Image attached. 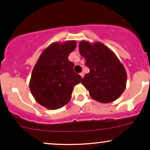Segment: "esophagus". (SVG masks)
Returning <instances> with one entry per match:
<instances>
[{
    "instance_id": "obj_1",
    "label": "esophagus",
    "mask_w": 150,
    "mask_h": 150,
    "mask_svg": "<svg viewBox=\"0 0 150 150\" xmlns=\"http://www.w3.org/2000/svg\"><path fill=\"white\" fill-rule=\"evenodd\" d=\"M80 76H81V77H84V75H85V74H84L83 72H82V73H80Z\"/></svg>"
}]
</instances>
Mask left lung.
<instances>
[{"instance_id": "1", "label": "left lung", "mask_w": 150, "mask_h": 150, "mask_svg": "<svg viewBox=\"0 0 150 150\" xmlns=\"http://www.w3.org/2000/svg\"><path fill=\"white\" fill-rule=\"evenodd\" d=\"M79 50L89 68L81 83L91 97L105 104L116 100L125 89L127 74L116 54L100 42L82 41Z\"/></svg>"}]
</instances>
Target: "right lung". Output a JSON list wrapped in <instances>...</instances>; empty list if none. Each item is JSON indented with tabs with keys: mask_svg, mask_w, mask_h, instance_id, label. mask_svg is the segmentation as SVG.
Returning <instances> with one entry per match:
<instances>
[{
	"mask_svg": "<svg viewBox=\"0 0 150 150\" xmlns=\"http://www.w3.org/2000/svg\"><path fill=\"white\" fill-rule=\"evenodd\" d=\"M76 44L75 41L52 43L34 65L30 89L35 100L46 108L58 109L68 104L74 87L82 80L68 60Z\"/></svg>",
	"mask_w": 150,
	"mask_h": 150,
	"instance_id": "1",
	"label": "right lung"
}]
</instances>
